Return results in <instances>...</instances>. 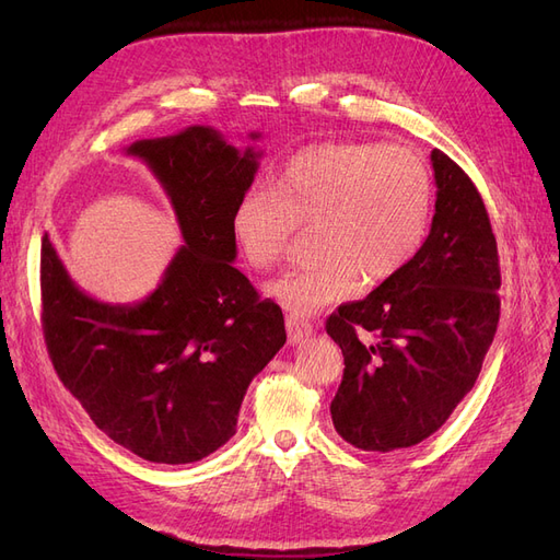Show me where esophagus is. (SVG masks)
Masks as SVG:
<instances>
[{"mask_svg":"<svg viewBox=\"0 0 560 560\" xmlns=\"http://www.w3.org/2000/svg\"><path fill=\"white\" fill-rule=\"evenodd\" d=\"M284 325H287V334H290V341H292V343H301L303 338H308V336L313 334V325H311V322H308L306 317H303V315H299V313H290V315H287Z\"/></svg>","mask_w":560,"mask_h":560,"instance_id":"obj_1","label":"esophagus"}]
</instances>
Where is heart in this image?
Wrapping results in <instances>:
<instances>
[{"instance_id":"obj_1","label":"heart","mask_w":560,"mask_h":560,"mask_svg":"<svg viewBox=\"0 0 560 560\" xmlns=\"http://www.w3.org/2000/svg\"><path fill=\"white\" fill-rule=\"evenodd\" d=\"M434 208L430 165L409 147L327 142L299 151L273 189L252 186L233 210V238L257 270L278 266L296 226L315 222L319 257L266 284L284 308L315 313L395 278L425 245Z\"/></svg>"}]
</instances>
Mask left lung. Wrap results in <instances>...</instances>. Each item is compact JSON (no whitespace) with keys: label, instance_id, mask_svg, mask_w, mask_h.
Listing matches in <instances>:
<instances>
[{"label":"left lung","instance_id":"1","mask_svg":"<svg viewBox=\"0 0 560 560\" xmlns=\"http://www.w3.org/2000/svg\"><path fill=\"white\" fill-rule=\"evenodd\" d=\"M430 159L436 202L418 257L327 319L346 362L331 420L362 451L409 448L442 428L498 331L500 264L486 206L444 151Z\"/></svg>","mask_w":560,"mask_h":560}]
</instances>
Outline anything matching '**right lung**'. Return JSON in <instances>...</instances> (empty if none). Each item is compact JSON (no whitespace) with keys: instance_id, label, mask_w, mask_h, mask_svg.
Segmentation results:
<instances>
[{"instance_id":"add662e5","label":"right lung","mask_w":560,"mask_h":560,"mask_svg":"<svg viewBox=\"0 0 560 560\" xmlns=\"http://www.w3.org/2000/svg\"><path fill=\"white\" fill-rule=\"evenodd\" d=\"M126 154L161 182L184 245L154 292L114 306L79 290L44 235L42 329L58 378L100 430L149 463L186 465L235 434L252 378L287 341L280 306L233 266V210L261 151L191 126Z\"/></svg>"}]
</instances>
